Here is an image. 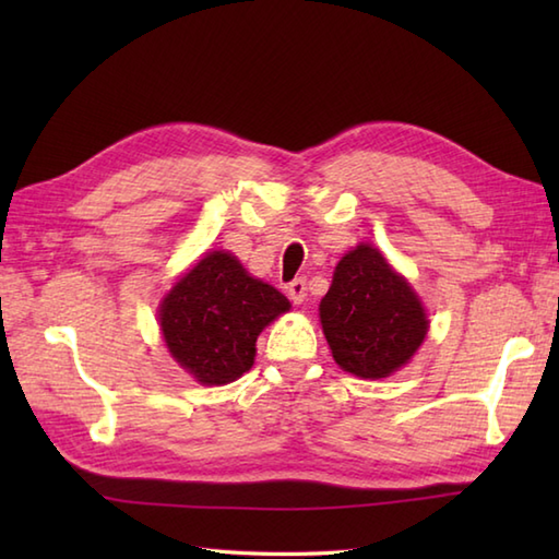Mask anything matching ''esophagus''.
Here are the masks:
<instances>
[{"mask_svg": "<svg viewBox=\"0 0 559 559\" xmlns=\"http://www.w3.org/2000/svg\"><path fill=\"white\" fill-rule=\"evenodd\" d=\"M288 295H290V300H293L295 305H302L305 298H307V281H305V278L290 281V283H288Z\"/></svg>", "mask_w": 559, "mask_h": 559, "instance_id": "1", "label": "esophagus"}]
</instances>
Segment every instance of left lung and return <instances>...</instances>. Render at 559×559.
<instances>
[{
    "label": "left lung",
    "mask_w": 559,
    "mask_h": 559,
    "mask_svg": "<svg viewBox=\"0 0 559 559\" xmlns=\"http://www.w3.org/2000/svg\"><path fill=\"white\" fill-rule=\"evenodd\" d=\"M319 319L341 370L362 379L396 372L420 348L430 326L411 283L365 242L338 261Z\"/></svg>",
    "instance_id": "obj_1"
}]
</instances>
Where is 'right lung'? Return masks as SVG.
I'll return each mask as SVG.
<instances>
[{
	"instance_id": "right-lung-1",
	"label": "right lung",
	"mask_w": 559,
	"mask_h": 559,
	"mask_svg": "<svg viewBox=\"0 0 559 559\" xmlns=\"http://www.w3.org/2000/svg\"><path fill=\"white\" fill-rule=\"evenodd\" d=\"M290 302L228 252H209L160 302V331L173 358L199 384L235 382L254 365L257 336Z\"/></svg>"
}]
</instances>
